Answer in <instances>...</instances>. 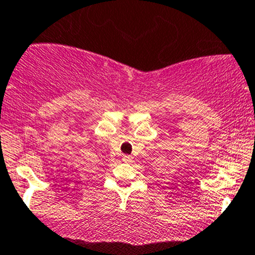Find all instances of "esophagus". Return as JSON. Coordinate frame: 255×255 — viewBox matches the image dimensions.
<instances>
[{
    "mask_svg": "<svg viewBox=\"0 0 255 255\" xmlns=\"http://www.w3.org/2000/svg\"><path fill=\"white\" fill-rule=\"evenodd\" d=\"M122 160L125 163H130L133 160V157H132V155H127V154H126V155H123Z\"/></svg>",
    "mask_w": 255,
    "mask_h": 255,
    "instance_id": "esophagus-1",
    "label": "esophagus"
}]
</instances>
